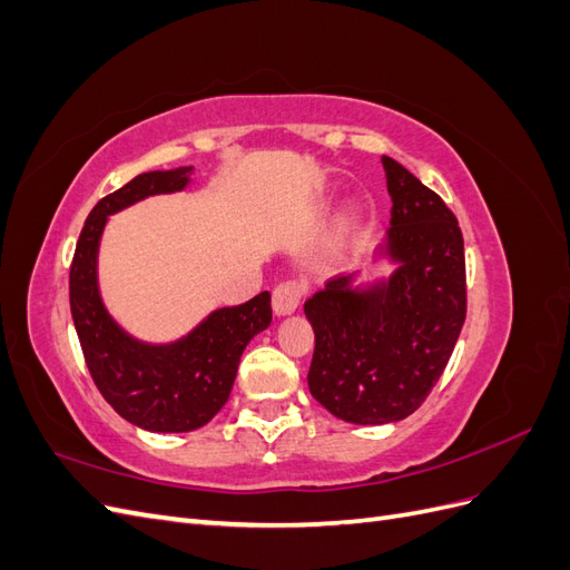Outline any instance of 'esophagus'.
<instances>
[{
    "label": "esophagus",
    "instance_id": "obj_1",
    "mask_svg": "<svg viewBox=\"0 0 570 570\" xmlns=\"http://www.w3.org/2000/svg\"><path fill=\"white\" fill-rule=\"evenodd\" d=\"M306 285L302 281H285L273 289V312L278 316H287L297 312V306L304 297Z\"/></svg>",
    "mask_w": 570,
    "mask_h": 570
}]
</instances>
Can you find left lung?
<instances>
[{
    "mask_svg": "<svg viewBox=\"0 0 570 570\" xmlns=\"http://www.w3.org/2000/svg\"><path fill=\"white\" fill-rule=\"evenodd\" d=\"M392 218L387 283L354 292L340 275L306 299L316 347L308 390L333 416L381 425L416 411L446 368L465 321V256L456 216L433 189L383 157Z\"/></svg>",
    "mask_w": 570,
    "mask_h": 570,
    "instance_id": "obj_1",
    "label": "left lung"
}]
</instances>
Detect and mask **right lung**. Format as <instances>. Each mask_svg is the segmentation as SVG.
Segmentation results:
<instances>
[{"instance_id": "obj_1", "label": "right lung", "mask_w": 570, "mask_h": 570, "mask_svg": "<svg viewBox=\"0 0 570 570\" xmlns=\"http://www.w3.org/2000/svg\"><path fill=\"white\" fill-rule=\"evenodd\" d=\"M193 166L149 170L101 197L85 220L68 273V297L85 364L101 396L137 428L187 433L209 423L228 402L249 340L271 323V295L218 308L176 344L151 347L126 335L107 314L97 289V247L107 216L149 195L178 193Z\"/></svg>"}]
</instances>
